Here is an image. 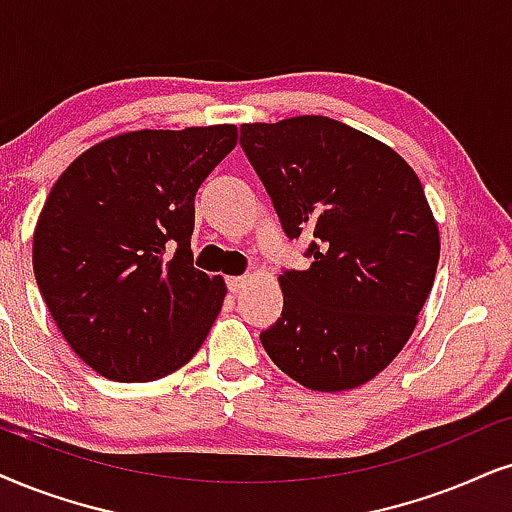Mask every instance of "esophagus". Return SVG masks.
<instances>
[{"mask_svg":"<svg viewBox=\"0 0 512 512\" xmlns=\"http://www.w3.org/2000/svg\"><path fill=\"white\" fill-rule=\"evenodd\" d=\"M250 283V276H231L226 278V286H229L231 293H241V290Z\"/></svg>","mask_w":512,"mask_h":512,"instance_id":"obj_1","label":"esophagus"}]
</instances>
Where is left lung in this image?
<instances>
[{
    "mask_svg": "<svg viewBox=\"0 0 512 512\" xmlns=\"http://www.w3.org/2000/svg\"><path fill=\"white\" fill-rule=\"evenodd\" d=\"M241 146L288 238L314 236L309 269L278 276L283 312L262 345L307 390H354L392 364L435 283L423 184L383 141L323 115L243 125Z\"/></svg>",
    "mask_w": 512,
    "mask_h": 512,
    "instance_id": "8db88e82",
    "label": "left lung"
}]
</instances>
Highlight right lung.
I'll return each instance as SVG.
<instances>
[{
  "label": "right lung",
  "instance_id": "right-lung-1",
  "mask_svg": "<svg viewBox=\"0 0 512 512\" xmlns=\"http://www.w3.org/2000/svg\"><path fill=\"white\" fill-rule=\"evenodd\" d=\"M236 141V125L125 132L51 186L32 269L58 331L103 378H165L208 338L226 283L193 267V200Z\"/></svg>",
  "mask_w": 512,
  "mask_h": 512
}]
</instances>
